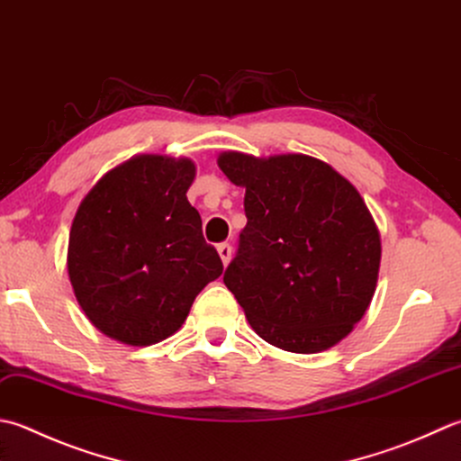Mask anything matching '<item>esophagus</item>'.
Wrapping results in <instances>:
<instances>
[{
	"instance_id": "1",
	"label": "esophagus",
	"mask_w": 461,
	"mask_h": 461,
	"mask_svg": "<svg viewBox=\"0 0 461 461\" xmlns=\"http://www.w3.org/2000/svg\"><path fill=\"white\" fill-rule=\"evenodd\" d=\"M218 254H220V258L223 261V266H228L230 259H231V246H230V243H220Z\"/></svg>"
}]
</instances>
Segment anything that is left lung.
<instances>
[{
	"mask_svg": "<svg viewBox=\"0 0 461 461\" xmlns=\"http://www.w3.org/2000/svg\"><path fill=\"white\" fill-rule=\"evenodd\" d=\"M218 166L246 189L248 225L223 274L261 339L320 354L354 331L375 294L380 230L364 197L303 153L223 151Z\"/></svg>",
	"mask_w": 461,
	"mask_h": 461,
	"instance_id": "left-lung-1",
	"label": "left lung"
}]
</instances>
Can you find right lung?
<instances>
[{
  "label": "right lung",
  "mask_w": 461,
  "mask_h": 461,
  "mask_svg": "<svg viewBox=\"0 0 461 461\" xmlns=\"http://www.w3.org/2000/svg\"><path fill=\"white\" fill-rule=\"evenodd\" d=\"M189 158L140 153L97 179L81 200L68 274L87 320L107 338L151 346L184 326L203 287L223 272L187 202Z\"/></svg>",
  "instance_id": "obj_1"
}]
</instances>
